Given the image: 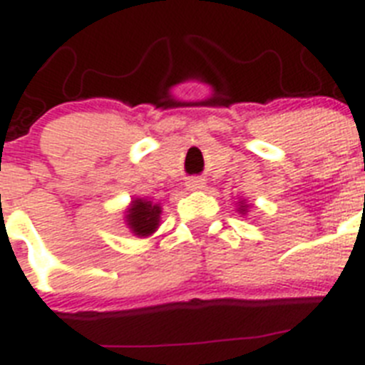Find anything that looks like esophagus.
Listing matches in <instances>:
<instances>
[{"label":"esophagus","instance_id":"obj_1","mask_svg":"<svg viewBox=\"0 0 365 365\" xmlns=\"http://www.w3.org/2000/svg\"><path fill=\"white\" fill-rule=\"evenodd\" d=\"M186 186H188V190H202L205 188V180L199 179V177H193L186 182Z\"/></svg>","mask_w":365,"mask_h":365}]
</instances>
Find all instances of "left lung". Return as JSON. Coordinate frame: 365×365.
Segmentation results:
<instances>
[{"label":"left lung","mask_w":365,"mask_h":365,"mask_svg":"<svg viewBox=\"0 0 365 365\" xmlns=\"http://www.w3.org/2000/svg\"><path fill=\"white\" fill-rule=\"evenodd\" d=\"M247 210H248V205L243 201V202H241V206H240V212H241V214H245Z\"/></svg>","instance_id":"8db88e82"}]
</instances>
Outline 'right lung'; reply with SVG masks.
Listing matches in <instances>:
<instances>
[{
	"label": "right lung",
	"mask_w": 365,
	"mask_h": 365,
	"mask_svg": "<svg viewBox=\"0 0 365 365\" xmlns=\"http://www.w3.org/2000/svg\"><path fill=\"white\" fill-rule=\"evenodd\" d=\"M128 228L138 237H146L159 228L160 206L146 199H133L131 206L125 210Z\"/></svg>",
	"instance_id": "obj_1"
}]
</instances>
